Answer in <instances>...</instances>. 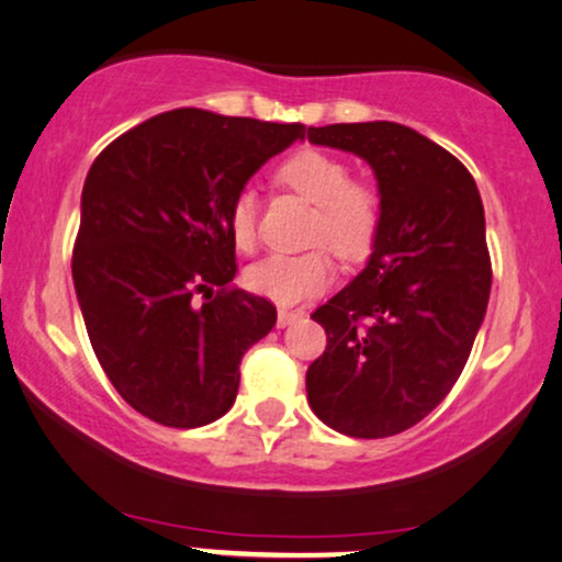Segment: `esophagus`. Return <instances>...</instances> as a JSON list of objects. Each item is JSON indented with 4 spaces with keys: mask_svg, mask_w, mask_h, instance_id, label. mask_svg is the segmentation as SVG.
<instances>
[{
    "mask_svg": "<svg viewBox=\"0 0 562 562\" xmlns=\"http://www.w3.org/2000/svg\"><path fill=\"white\" fill-rule=\"evenodd\" d=\"M299 319H301V314H295V311H280V314H277V327H288V324H293Z\"/></svg>",
    "mask_w": 562,
    "mask_h": 562,
    "instance_id": "34e87169",
    "label": "esophagus"
}]
</instances>
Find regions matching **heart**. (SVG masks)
Returning <instances> with one entry per match:
<instances>
[{"mask_svg": "<svg viewBox=\"0 0 562 562\" xmlns=\"http://www.w3.org/2000/svg\"><path fill=\"white\" fill-rule=\"evenodd\" d=\"M274 182L314 204L308 240L324 243L340 259L358 261L371 254L382 227V193L371 182L350 180L348 165L319 148H301L274 167ZM227 233L240 254L256 246V199L240 191L227 212ZM335 280L327 248L306 254H277L246 269L243 282L256 295L293 306Z\"/></svg>", "mask_w": 562, "mask_h": 562, "instance_id": "heart-1", "label": "heart"}]
</instances>
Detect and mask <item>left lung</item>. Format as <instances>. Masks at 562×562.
Masks as SVG:
<instances>
[{
  "label": "left lung",
  "instance_id": "obj_1",
  "mask_svg": "<svg viewBox=\"0 0 562 562\" xmlns=\"http://www.w3.org/2000/svg\"><path fill=\"white\" fill-rule=\"evenodd\" d=\"M308 140L367 159L382 227L367 269L311 314L327 348L306 371L308 405L348 437L401 435L458 382L492 288L484 206L471 172L414 127L340 123Z\"/></svg>",
  "mask_w": 562,
  "mask_h": 562
}]
</instances>
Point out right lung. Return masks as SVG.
<instances>
[{"instance_id": "obj_1", "label": "right lung", "mask_w": 562, "mask_h": 562, "mask_svg": "<svg viewBox=\"0 0 562 562\" xmlns=\"http://www.w3.org/2000/svg\"><path fill=\"white\" fill-rule=\"evenodd\" d=\"M303 133L301 123L186 106L135 125L93 159L72 282L101 369L140 416L193 429L233 408L243 353L269 335L277 308L233 285L227 212L263 161ZM199 292L210 301L195 307Z\"/></svg>"}]
</instances>
